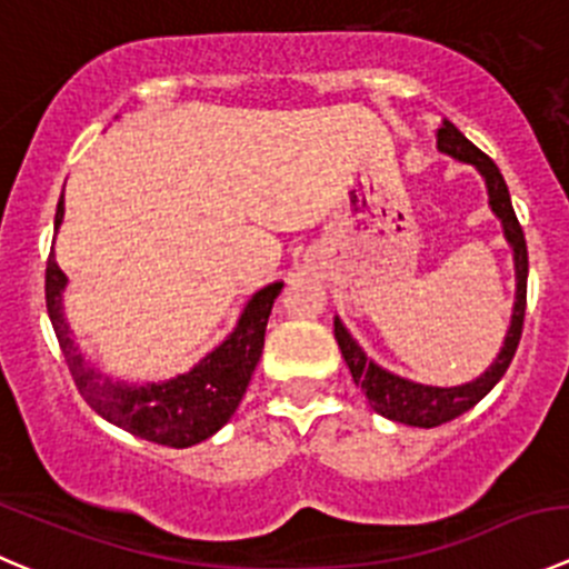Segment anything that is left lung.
I'll list each match as a JSON object with an SVG mask.
<instances>
[{"label": "left lung", "instance_id": "left-lung-1", "mask_svg": "<svg viewBox=\"0 0 569 569\" xmlns=\"http://www.w3.org/2000/svg\"><path fill=\"white\" fill-rule=\"evenodd\" d=\"M437 149L442 154L453 157L459 162H468L481 173L483 184H487L489 196V210L495 212V218L503 227L506 243L511 246V257H515V279H517V292H515V307H511V323L506 329L503 346H500L498 357L492 359L487 370L481 376H476L473 381H465L457 387H431V385H418V381L401 379V376L390 373V370L379 368L373 359H368V353L359 348V342L353 340L351 331L342 326L340 318H335V340L340 346L342 359H346L348 370L353 376V385L362 387L365 398L373 407V412H379L381 418L396 420V423L418 426V429H435V426L448 423V420L459 418L468 409H473L500 379H503L506 368L511 365L517 351V342L522 335V318H526V284H528V249L526 238H522V227L515 216V207H511L509 188L503 182V173L498 171L492 160L483 154L478 146L470 143L457 127H453L448 118H442L440 129H437Z\"/></svg>", "mask_w": 569, "mask_h": 569}]
</instances>
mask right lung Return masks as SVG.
I'll return each mask as SVG.
<instances>
[{"label": "right lung", "mask_w": 569, "mask_h": 569, "mask_svg": "<svg viewBox=\"0 0 569 569\" xmlns=\"http://www.w3.org/2000/svg\"><path fill=\"white\" fill-rule=\"evenodd\" d=\"M63 212L66 204L60 196L58 212H54V232L63 223ZM66 284L69 279L60 271L54 254H49V320H52L60 351L69 362L80 396L91 403L96 415L110 420L118 429L168 448H190L216 435L223 423H229L234 409L243 401L257 362H260L268 318H271L273 301L284 287V282H273L257 290L227 340L212 348L188 373H179L168 381L127 385V381H112L110 376L91 368L80 348L74 346V337H71L63 315Z\"/></svg>", "instance_id": "add662e5"}]
</instances>
